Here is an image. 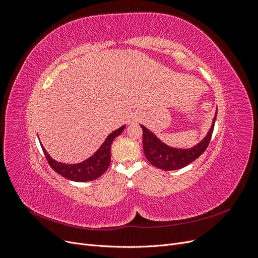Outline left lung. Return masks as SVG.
<instances>
[{"instance_id":"1","label":"left lung","mask_w":258,"mask_h":258,"mask_svg":"<svg viewBox=\"0 0 258 258\" xmlns=\"http://www.w3.org/2000/svg\"><path fill=\"white\" fill-rule=\"evenodd\" d=\"M216 114L217 108L212 120V124H211L206 137L197 144L187 148H178L166 144L153 131L141 124V128L143 130V150L146 159L153 166L166 171L177 170L188 166L189 163L196 160L207 150L211 137H212Z\"/></svg>"}]
</instances>
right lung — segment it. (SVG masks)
Masks as SVG:
<instances>
[{
	"label": "right lung",
	"mask_w": 258,
	"mask_h": 258,
	"mask_svg": "<svg viewBox=\"0 0 258 258\" xmlns=\"http://www.w3.org/2000/svg\"><path fill=\"white\" fill-rule=\"evenodd\" d=\"M124 128H126V124L113 131L112 134L106 137L104 142L101 144L95 154H92L89 158L85 159L84 161L77 163H64L54 160L42 144L41 146L50 167L58 174L74 182H89L100 177L110 167L111 145L115 138L121 135Z\"/></svg>",
	"instance_id": "add662e5"
}]
</instances>
